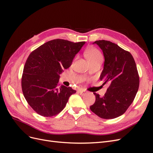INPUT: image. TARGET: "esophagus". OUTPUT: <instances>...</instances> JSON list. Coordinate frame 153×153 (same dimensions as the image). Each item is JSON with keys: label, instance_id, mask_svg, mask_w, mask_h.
<instances>
[{"label": "esophagus", "instance_id": "esophagus-1", "mask_svg": "<svg viewBox=\"0 0 153 153\" xmlns=\"http://www.w3.org/2000/svg\"><path fill=\"white\" fill-rule=\"evenodd\" d=\"M78 93H80V94H82V95H84V94H85L87 93V91H84V90H82V89L78 90Z\"/></svg>", "mask_w": 153, "mask_h": 153}]
</instances>
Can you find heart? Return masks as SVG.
<instances>
[{"label": "heart", "instance_id": "obj_1", "mask_svg": "<svg viewBox=\"0 0 153 153\" xmlns=\"http://www.w3.org/2000/svg\"><path fill=\"white\" fill-rule=\"evenodd\" d=\"M86 56L89 62L101 61L103 59V55L98 49L92 48L88 50L86 52Z\"/></svg>", "mask_w": 153, "mask_h": 153}]
</instances>
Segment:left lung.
I'll return each instance as SVG.
<instances>
[{
    "label": "left lung",
    "mask_w": 153,
    "mask_h": 153,
    "mask_svg": "<svg viewBox=\"0 0 153 153\" xmlns=\"http://www.w3.org/2000/svg\"><path fill=\"white\" fill-rule=\"evenodd\" d=\"M93 43L102 50L105 57L100 80L109 85L103 97L94 92L95 103L90 106L92 112L105 119L123 115L135 98L139 87V76L132 55L109 41Z\"/></svg>",
    "instance_id": "obj_1"
}]
</instances>
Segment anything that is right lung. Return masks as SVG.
I'll return each instance as SVG.
<instances>
[{"instance_id": "obj_1", "label": "right lung", "mask_w": 153, "mask_h": 153, "mask_svg": "<svg viewBox=\"0 0 153 153\" xmlns=\"http://www.w3.org/2000/svg\"><path fill=\"white\" fill-rule=\"evenodd\" d=\"M85 43L53 39L30 53L23 71L22 89L36 113L44 117L57 115L65 107L69 96L75 93L70 87H59V75L71 65Z\"/></svg>"}]
</instances>
